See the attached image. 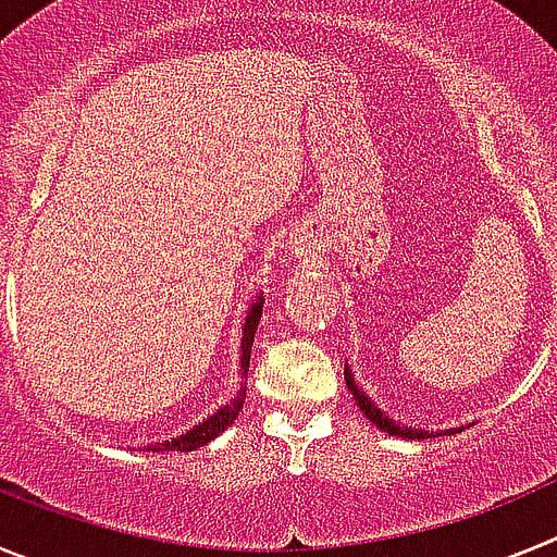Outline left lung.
<instances>
[{
  "instance_id": "left-lung-1",
  "label": "left lung",
  "mask_w": 557,
  "mask_h": 557,
  "mask_svg": "<svg viewBox=\"0 0 557 557\" xmlns=\"http://www.w3.org/2000/svg\"><path fill=\"white\" fill-rule=\"evenodd\" d=\"M346 385L348 391H351L354 401H357V407L362 410V416L371 421V424H376L379 430L387 432V435H396V437H407V441H421V437H435V435H455V432H460V426H451V430H437V432H430V430H412V426H405L401 421H393L391 416H387L385 410H379V405H373L371 396H368L362 387L357 385V379H354L351 368L346 366Z\"/></svg>"
}]
</instances>
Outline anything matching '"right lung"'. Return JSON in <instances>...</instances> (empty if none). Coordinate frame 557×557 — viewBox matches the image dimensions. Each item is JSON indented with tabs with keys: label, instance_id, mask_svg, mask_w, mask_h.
Here are the masks:
<instances>
[{
	"label": "right lung",
	"instance_id": "right-lung-1",
	"mask_svg": "<svg viewBox=\"0 0 557 557\" xmlns=\"http://www.w3.org/2000/svg\"><path fill=\"white\" fill-rule=\"evenodd\" d=\"M262 304H264V295L256 293L253 301H250L248 312H245V323H243V343H239V391L231 401H225L218 412H211L209 418H203L200 424L189 426L184 435H175L170 441H161V444H147L141 446L139 451H195L200 446H206L209 441L220 435V432L228 430L234 424V418L239 416L245 405V391H248V366H250V346H253V337H256V326H259V318H262Z\"/></svg>",
	"mask_w": 557,
	"mask_h": 557
}]
</instances>
